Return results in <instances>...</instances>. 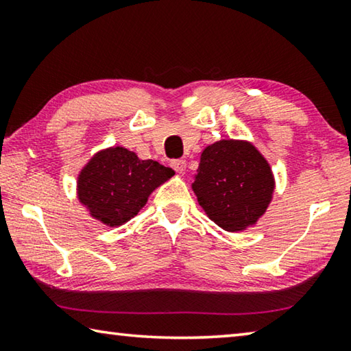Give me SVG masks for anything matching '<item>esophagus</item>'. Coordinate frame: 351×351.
Here are the masks:
<instances>
[{
	"instance_id": "1",
	"label": "esophagus",
	"mask_w": 351,
	"mask_h": 351,
	"mask_svg": "<svg viewBox=\"0 0 351 351\" xmlns=\"http://www.w3.org/2000/svg\"><path fill=\"white\" fill-rule=\"evenodd\" d=\"M171 167H173L178 173H184L186 171V161L184 159H175V161H171Z\"/></svg>"
}]
</instances>
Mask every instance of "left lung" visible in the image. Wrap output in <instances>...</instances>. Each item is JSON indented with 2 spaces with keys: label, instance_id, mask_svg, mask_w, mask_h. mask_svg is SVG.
<instances>
[{
  "label": "left lung",
  "instance_id": "left-lung-1",
  "mask_svg": "<svg viewBox=\"0 0 351 351\" xmlns=\"http://www.w3.org/2000/svg\"><path fill=\"white\" fill-rule=\"evenodd\" d=\"M276 181L269 164L247 141L223 139L206 147L192 189L213 223L228 232L257 224Z\"/></svg>",
  "mask_w": 351,
  "mask_h": 351
}]
</instances>
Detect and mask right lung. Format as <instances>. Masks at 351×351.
Masks as SVG:
<instances>
[{
    "mask_svg": "<svg viewBox=\"0 0 351 351\" xmlns=\"http://www.w3.org/2000/svg\"><path fill=\"white\" fill-rule=\"evenodd\" d=\"M175 171L153 159H139L123 147H110L88 161L77 178V197L93 218L110 228L127 223L147 204L153 190Z\"/></svg>",
    "mask_w": 351,
    "mask_h": 351,
    "instance_id": "right-lung-1",
    "label": "right lung"
}]
</instances>
